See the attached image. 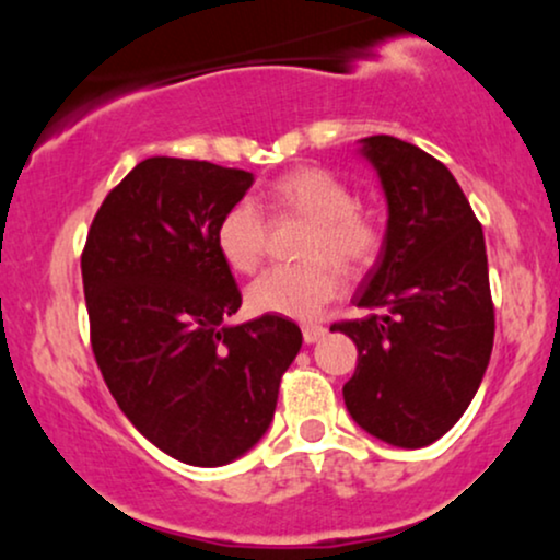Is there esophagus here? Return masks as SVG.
<instances>
[{"mask_svg": "<svg viewBox=\"0 0 560 560\" xmlns=\"http://www.w3.org/2000/svg\"><path fill=\"white\" fill-rule=\"evenodd\" d=\"M326 337V326H318V324H305L302 326V339H305L307 345L318 342V339Z\"/></svg>", "mask_w": 560, "mask_h": 560, "instance_id": "1", "label": "esophagus"}]
</instances>
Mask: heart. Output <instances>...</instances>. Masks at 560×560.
Listing matches in <instances>:
<instances>
[{
    "mask_svg": "<svg viewBox=\"0 0 560 560\" xmlns=\"http://www.w3.org/2000/svg\"><path fill=\"white\" fill-rule=\"evenodd\" d=\"M271 208L311 221L300 266L271 268L247 287V305L260 316L311 320L342 289L337 268L358 273L376 260L382 231L355 208L350 186L324 168H298L276 178ZM215 247L236 273H253L266 249V221L253 199H236L215 223Z\"/></svg>",
    "mask_w": 560,
    "mask_h": 560,
    "instance_id": "heart-1",
    "label": "heart"
}]
</instances>
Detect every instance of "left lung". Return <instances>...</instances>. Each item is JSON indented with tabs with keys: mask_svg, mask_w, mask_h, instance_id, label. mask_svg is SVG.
Returning a JSON list of instances; mask_svg holds the SVG:
<instances>
[{
	"mask_svg": "<svg viewBox=\"0 0 560 560\" xmlns=\"http://www.w3.org/2000/svg\"><path fill=\"white\" fill-rule=\"evenodd\" d=\"M387 197V234L355 305L334 324L358 347L342 387L352 421L395 447H427L455 427L492 355L494 307L481 223L455 176L416 144L361 139Z\"/></svg>",
	"mask_w": 560,
	"mask_h": 560,
	"instance_id": "1",
	"label": "left lung"
}]
</instances>
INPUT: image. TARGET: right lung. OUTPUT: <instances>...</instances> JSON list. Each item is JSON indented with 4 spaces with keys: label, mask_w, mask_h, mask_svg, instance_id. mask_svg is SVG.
<instances>
[{
    "label": "right lung",
    "mask_w": 560,
    "mask_h": 560,
    "mask_svg": "<svg viewBox=\"0 0 560 560\" xmlns=\"http://www.w3.org/2000/svg\"><path fill=\"white\" fill-rule=\"evenodd\" d=\"M253 173L147 158L105 197L81 255L92 350L126 419L189 466H226L258 445L302 347L294 320L229 326L240 287L215 223Z\"/></svg>",
    "instance_id": "1"
}]
</instances>
